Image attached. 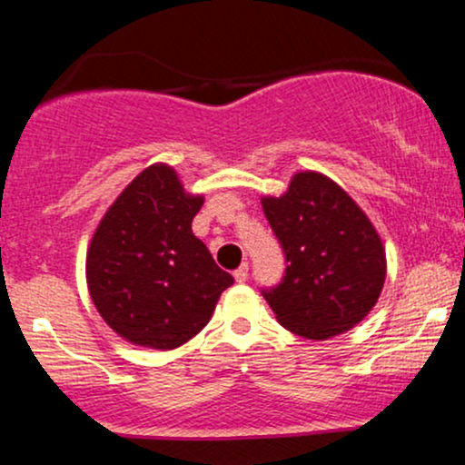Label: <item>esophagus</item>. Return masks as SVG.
Masks as SVG:
<instances>
[{"mask_svg":"<svg viewBox=\"0 0 465 465\" xmlns=\"http://www.w3.org/2000/svg\"><path fill=\"white\" fill-rule=\"evenodd\" d=\"M233 277H236V282H240V284H242V282H247L249 280V264L247 262L240 264L238 269L233 271Z\"/></svg>","mask_w":465,"mask_h":465,"instance_id":"1","label":"esophagus"}]
</instances>
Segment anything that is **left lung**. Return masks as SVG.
Segmentation results:
<instances>
[{
    "label": "left lung",
    "mask_w": 465,
    "mask_h": 465,
    "mask_svg": "<svg viewBox=\"0 0 465 465\" xmlns=\"http://www.w3.org/2000/svg\"><path fill=\"white\" fill-rule=\"evenodd\" d=\"M262 210L286 255L282 282L262 295L277 322L303 339L325 341L367 317L387 275L382 240L332 179L297 173Z\"/></svg>",
    "instance_id": "obj_1"
}]
</instances>
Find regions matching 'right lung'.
<instances>
[{"instance_id":"1","label":"right lung","mask_w":465,"mask_h":465,"mask_svg":"<svg viewBox=\"0 0 465 465\" xmlns=\"http://www.w3.org/2000/svg\"><path fill=\"white\" fill-rule=\"evenodd\" d=\"M201 205L203 196L188 194L170 165L154 163L106 210L87 251V286L122 339L179 348L205 328L233 284L192 233Z\"/></svg>"}]
</instances>
